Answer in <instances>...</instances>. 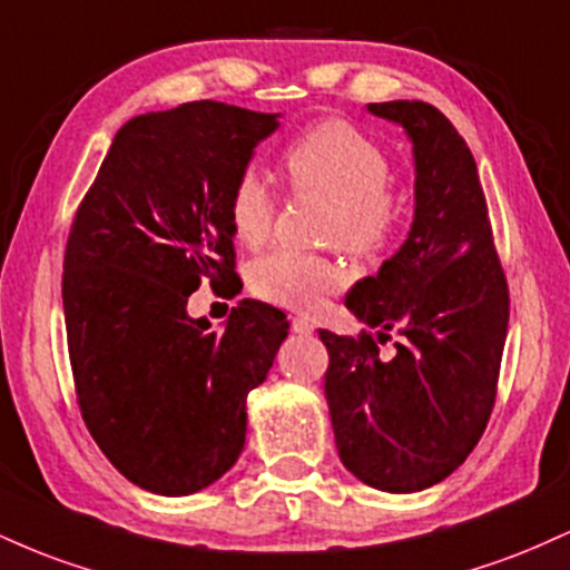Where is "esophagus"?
I'll return each mask as SVG.
<instances>
[{
    "label": "esophagus",
    "instance_id": "1",
    "mask_svg": "<svg viewBox=\"0 0 570 570\" xmlns=\"http://www.w3.org/2000/svg\"><path fill=\"white\" fill-rule=\"evenodd\" d=\"M292 330L297 332V335H311L316 326H313V322L307 316H292Z\"/></svg>",
    "mask_w": 570,
    "mask_h": 570
}]
</instances>
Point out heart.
<instances>
[{
    "label": "heart",
    "mask_w": 570,
    "mask_h": 570,
    "mask_svg": "<svg viewBox=\"0 0 570 570\" xmlns=\"http://www.w3.org/2000/svg\"><path fill=\"white\" fill-rule=\"evenodd\" d=\"M284 171L294 189H307L335 203L330 240L356 257H375L394 240L404 219V200L389 187L391 160L377 141L345 120L307 126L284 149ZM227 219L244 246H263L276 219V195L254 168L233 181ZM348 273L332 257L297 248H273L248 267L257 297L284 307H313L340 289Z\"/></svg>",
    "instance_id": "heart-1"
}]
</instances>
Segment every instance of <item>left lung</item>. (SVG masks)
<instances>
[{"mask_svg":"<svg viewBox=\"0 0 570 570\" xmlns=\"http://www.w3.org/2000/svg\"><path fill=\"white\" fill-rule=\"evenodd\" d=\"M367 109L412 141L415 217L377 276L345 294L375 332H318L330 351L324 394L345 469L385 493H415L453 474L488 426L509 286L476 163L453 122L426 101ZM391 334L397 351L389 360L380 345Z\"/></svg>","mask_w":570,"mask_h":570,"instance_id":"1","label":"left lung"}]
</instances>
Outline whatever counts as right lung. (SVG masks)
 Listing matches in <instances>:
<instances>
[{
	"label": "right lung",
	"instance_id": "1",
	"mask_svg": "<svg viewBox=\"0 0 570 570\" xmlns=\"http://www.w3.org/2000/svg\"><path fill=\"white\" fill-rule=\"evenodd\" d=\"M276 128L278 115L222 101L134 117L71 222L61 292L77 404L101 453L149 493H198L238 461L248 391L289 335L257 299L222 332L187 313L203 281L238 284L227 195Z\"/></svg>",
	"mask_w": 570,
	"mask_h": 570
}]
</instances>
